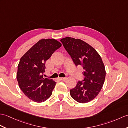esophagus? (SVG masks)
<instances>
[{
  "label": "esophagus",
  "instance_id": "obj_1",
  "mask_svg": "<svg viewBox=\"0 0 128 128\" xmlns=\"http://www.w3.org/2000/svg\"><path fill=\"white\" fill-rule=\"evenodd\" d=\"M66 78H59V79H60V80H61V81H65V80H66Z\"/></svg>",
  "mask_w": 128,
  "mask_h": 128
}]
</instances>
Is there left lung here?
Segmentation results:
<instances>
[{
  "mask_svg": "<svg viewBox=\"0 0 128 128\" xmlns=\"http://www.w3.org/2000/svg\"><path fill=\"white\" fill-rule=\"evenodd\" d=\"M76 66L81 65L84 79L70 90L71 96L80 103L90 102L99 93L105 81L106 71L96 50L82 40L66 37L60 40Z\"/></svg>",
  "mask_w": 128,
  "mask_h": 128,
  "instance_id": "1",
  "label": "left lung"
}]
</instances>
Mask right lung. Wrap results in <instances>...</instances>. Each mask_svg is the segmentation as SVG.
I'll return each instance as SVG.
<instances>
[{
    "mask_svg": "<svg viewBox=\"0 0 128 128\" xmlns=\"http://www.w3.org/2000/svg\"><path fill=\"white\" fill-rule=\"evenodd\" d=\"M62 44L54 38L41 39L20 59L17 72L19 87L29 99L42 102L51 96L56 82L44 78L46 61Z\"/></svg>",
    "mask_w": 128,
    "mask_h": 128,
    "instance_id": "obj_1",
    "label": "right lung"
}]
</instances>
